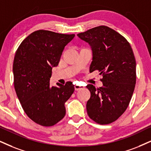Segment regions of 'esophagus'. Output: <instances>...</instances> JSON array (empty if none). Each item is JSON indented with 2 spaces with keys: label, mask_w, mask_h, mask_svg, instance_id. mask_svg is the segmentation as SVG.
Instances as JSON below:
<instances>
[{
  "label": "esophagus",
  "mask_w": 151,
  "mask_h": 151,
  "mask_svg": "<svg viewBox=\"0 0 151 151\" xmlns=\"http://www.w3.org/2000/svg\"><path fill=\"white\" fill-rule=\"evenodd\" d=\"M74 88H75V90L77 91V90H81V89H83V87L78 84H76L75 85H74Z\"/></svg>",
  "instance_id": "obj_1"
}]
</instances>
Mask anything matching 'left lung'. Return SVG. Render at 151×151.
<instances>
[{"label": "left lung", "instance_id": "left-lung-1", "mask_svg": "<svg viewBox=\"0 0 151 151\" xmlns=\"http://www.w3.org/2000/svg\"><path fill=\"white\" fill-rule=\"evenodd\" d=\"M92 51L90 72L97 70L103 86L88 84L91 96L87 102L89 117L100 124H110L127 109L136 84V60L132 49L122 35L99 26L77 35Z\"/></svg>", "mask_w": 151, "mask_h": 151}]
</instances>
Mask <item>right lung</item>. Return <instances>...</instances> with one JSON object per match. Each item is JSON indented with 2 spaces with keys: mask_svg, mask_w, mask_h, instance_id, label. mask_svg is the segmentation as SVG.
Returning <instances> with one entry per match:
<instances>
[{
  "mask_svg": "<svg viewBox=\"0 0 151 151\" xmlns=\"http://www.w3.org/2000/svg\"><path fill=\"white\" fill-rule=\"evenodd\" d=\"M75 37L38 30L27 36L13 62L14 85L24 112L45 127L57 124L66 114L64 104L74 92L71 82L50 86L52 69L57 66L65 46Z\"/></svg>",
  "mask_w": 151,
  "mask_h": 151,
  "instance_id": "obj_1",
  "label": "right lung"
}]
</instances>
